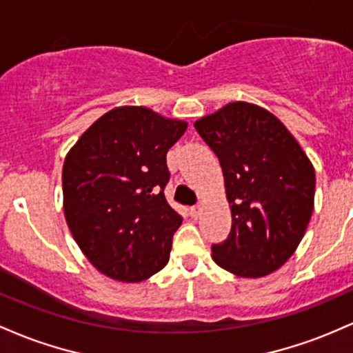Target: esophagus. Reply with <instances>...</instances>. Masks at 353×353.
I'll list each match as a JSON object with an SVG mask.
<instances>
[{
    "label": "esophagus",
    "mask_w": 353,
    "mask_h": 353,
    "mask_svg": "<svg viewBox=\"0 0 353 353\" xmlns=\"http://www.w3.org/2000/svg\"><path fill=\"white\" fill-rule=\"evenodd\" d=\"M201 210H203V208H201L200 205H198V207H192V208H190V213H192L193 219H198V216L201 215Z\"/></svg>",
    "instance_id": "1"
}]
</instances>
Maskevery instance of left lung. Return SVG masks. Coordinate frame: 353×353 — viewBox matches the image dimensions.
<instances>
[{"mask_svg": "<svg viewBox=\"0 0 353 353\" xmlns=\"http://www.w3.org/2000/svg\"><path fill=\"white\" fill-rule=\"evenodd\" d=\"M195 128L219 157L232 212V232L212 247L213 262L241 279L270 275L294 255L312 219L310 158L275 114L253 103H227Z\"/></svg>", "mask_w": 353, "mask_h": 353, "instance_id": "left-lung-1", "label": "left lung"}]
</instances>
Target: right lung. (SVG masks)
<instances>
[{"mask_svg": "<svg viewBox=\"0 0 353 353\" xmlns=\"http://www.w3.org/2000/svg\"><path fill=\"white\" fill-rule=\"evenodd\" d=\"M188 123L146 106H117L66 153L63 212L90 263L110 279L137 283L168 263L181 216L163 188L166 153Z\"/></svg>", "mask_w": 353, "mask_h": 353, "instance_id": "right-lung-1", "label": "right lung"}]
</instances>
